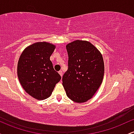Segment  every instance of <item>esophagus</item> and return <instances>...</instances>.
Masks as SVG:
<instances>
[{
    "label": "esophagus",
    "instance_id": "obj_1",
    "mask_svg": "<svg viewBox=\"0 0 134 134\" xmlns=\"http://www.w3.org/2000/svg\"><path fill=\"white\" fill-rule=\"evenodd\" d=\"M58 73H59V74L60 75L61 77H62V76H63V72L62 71V70H60V71L58 72Z\"/></svg>",
    "mask_w": 134,
    "mask_h": 134
}]
</instances>
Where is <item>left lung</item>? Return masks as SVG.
Returning a JSON list of instances; mask_svg holds the SVG:
<instances>
[{
	"label": "left lung",
	"instance_id": "left-lung-1",
	"mask_svg": "<svg viewBox=\"0 0 134 134\" xmlns=\"http://www.w3.org/2000/svg\"><path fill=\"white\" fill-rule=\"evenodd\" d=\"M68 69L62 77V85L68 98L84 103L93 97L103 79V58L99 50L86 41L76 40L66 46Z\"/></svg>",
	"mask_w": 134,
	"mask_h": 134
}]
</instances>
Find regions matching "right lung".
<instances>
[{"label": "right lung", "instance_id": "add662e5", "mask_svg": "<svg viewBox=\"0 0 134 134\" xmlns=\"http://www.w3.org/2000/svg\"><path fill=\"white\" fill-rule=\"evenodd\" d=\"M55 48L49 43H35L24 49L18 61V76L21 86L38 100L48 98L61 79L50 59Z\"/></svg>", "mask_w": 134, "mask_h": 134}]
</instances>
